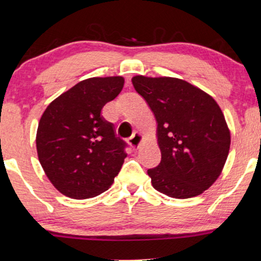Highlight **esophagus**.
Segmentation results:
<instances>
[{
    "instance_id": "esophagus-1",
    "label": "esophagus",
    "mask_w": 261,
    "mask_h": 261,
    "mask_svg": "<svg viewBox=\"0 0 261 261\" xmlns=\"http://www.w3.org/2000/svg\"><path fill=\"white\" fill-rule=\"evenodd\" d=\"M144 137L141 133H135L133 136L128 138V144L131 145L134 149H138L141 147V144L143 143Z\"/></svg>"
}]
</instances>
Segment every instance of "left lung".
<instances>
[{
	"instance_id": "left-lung-1",
	"label": "left lung",
	"mask_w": 261,
	"mask_h": 261,
	"mask_svg": "<svg viewBox=\"0 0 261 261\" xmlns=\"http://www.w3.org/2000/svg\"><path fill=\"white\" fill-rule=\"evenodd\" d=\"M131 81L158 124L161 162L148 169L152 187L178 199L199 196L221 175L230 148L221 107L181 79L136 75Z\"/></svg>"
}]
</instances>
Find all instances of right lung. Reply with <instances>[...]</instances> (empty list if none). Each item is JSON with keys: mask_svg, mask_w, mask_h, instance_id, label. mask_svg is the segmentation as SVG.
Instances as JSON below:
<instances>
[{"mask_svg": "<svg viewBox=\"0 0 261 261\" xmlns=\"http://www.w3.org/2000/svg\"><path fill=\"white\" fill-rule=\"evenodd\" d=\"M124 87L123 76L76 83L44 111L37 130L38 159L52 185L74 199L109 190L126 154L101 110Z\"/></svg>", "mask_w": 261, "mask_h": 261, "instance_id": "add662e5", "label": "right lung"}]
</instances>
